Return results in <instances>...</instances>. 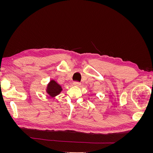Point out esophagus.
I'll list each match as a JSON object with an SVG mask.
<instances>
[{
  "instance_id": "obj_1",
  "label": "esophagus",
  "mask_w": 153,
  "mask_h": 153,
  "mask_svg": "<svg viewBox=\"0 0 153 153\" xmlns=\"http://www.w3.org/2000/svg\"><path fill=\"white\" fill-rule=\"evenodd\" d=\"M73 85L75 86H77V87H79L80 85V83L78 82H74L73 84Z\"/></svg>"
}]
</instances>
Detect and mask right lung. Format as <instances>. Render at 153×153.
Instances as JSON below:
<instances>
[{"mask_svg": "<svg viewBox=\"0 0 153 153\" xmlns=\"http://www.w3.org/2000/svg\"><path fill=\"white\" fill-rule=\"evenodd\" d=\"M62 91V87L54 80H51L50 81L47 85V89H46L47 93L52 98H54V97L59 95Z\"/></svg>", "mask_w": 153, "mask_h": 153, "instance_id": "add662e5", "label": "right lung"}]
</instances>
